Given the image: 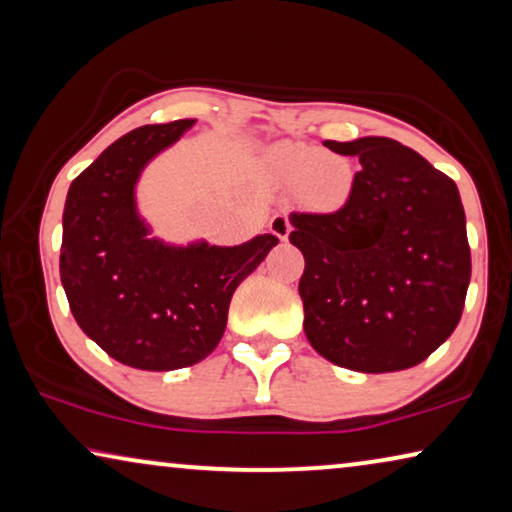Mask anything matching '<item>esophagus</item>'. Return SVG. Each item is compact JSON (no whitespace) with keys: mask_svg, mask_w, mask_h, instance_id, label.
<instances>
[{"mask_svg":"<svg viewBox=\"0 0 512 512\" xmlns=\"http://www.w3.org/2000/svg\"><path fill=\"white\" fill-rule=\"evenodd\" d=\"M269 230H271L273 234H276L280 241H287L289 232H292V223H289V218L285 216V213H276V216L271 218Z\"/></svg>","mask_w":512,"mask_h":512,"instance_id":"obj_1","label":"esophagus"}]
</instances>
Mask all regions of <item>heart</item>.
<instances>
[{"label":"heart","instance_id":"heart-1","mask_svg":"<svg viewBox=\"0 0 512 512\" xmlns=\"http://www.w3.org/2000/svg\"><path fill=\"white\" fill-rule=\"evenodd\" d=\"M266 160L280 181L299 183L303 202L312 209H340L352 195V165L338 154L317 151L308 144L280 142L269 149Z\"/></svg>","mask_w":512,"mask_h":512}]
</instances>
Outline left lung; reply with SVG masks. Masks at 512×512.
Masks as SVG:
<instances>
[{"mask_svg": "<svg viewBox=\"0 0 512 512\" xmlns=\"http://www.w3.org/2000/svg\"><path fill=\"white\" fill-rule=\"evenodd\" d=\"M358 156L352 195L333 213H292L305 257L303 331L317 354L356 372H398L451 338L471 280L455 181L391 137L326 142Z\"/></svg>", "mask_w": 512, "mask_h": 512, "instance_id": "1", "label": "left lung"}]
</instances>
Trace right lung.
<instances>
[{"mask_svg": "<svg viewBox=\"0 0 512 512\" xmlns=\"http://www.w3.org/2000/svg\"><path fill=\"white\" fill-rule=\"evenodd\" d=\"M193 124L126 133L66 195L59 276L68 305L105 354L137 370H179L207 358L225 333L234 289L278 243L259 234L241 246H172L151 236L137 211V179Z\"/></svg>", "mask_w": 512, "mask_h": 512, "instance_id": "obj_1", "label": "right lung"}]
</instances>
